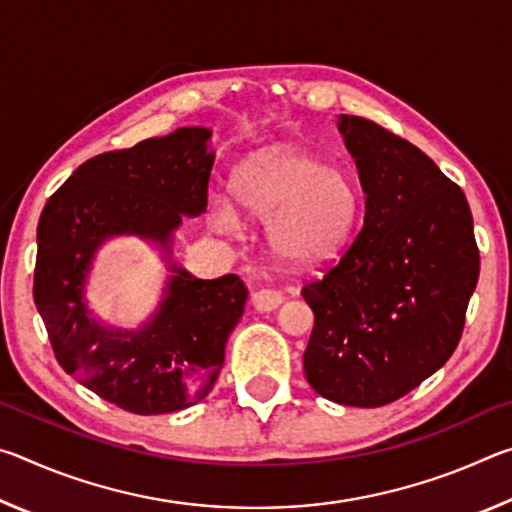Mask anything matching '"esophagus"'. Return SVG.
<instances>
[{
	"mask_svg": "<svg viewBox=\"0 0 512 512\" xmlns=\"http://www.w3.org/2000/svg\"><path fill=\"white\" fill-rule=\"evenodd\" d=\"M284 302V296L280 291H275V289H257L255 293H253V307L257 309V311H273V309H277Z\"/></svg>",
	"mask_w": 512,
	"mask_h": 512,
	"instance_id": "obj_1",
	"label": "esophagus"
}]
</instances>
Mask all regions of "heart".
Segmentation results:
<instances>
[{
	"instance_id": "b5f03b06",
	"label": "heart",
	"mask_w": 512,
	"mask_h": 512,
	"mask_svg": "<svg viewBox=\"0 0 512 512\" xmlns=\"http://www.w3.org/2000/svg\"><path fill=\"white\" fill-rule=\"evenodd\" d=\"M235 198L248 216L268 221V239L291 264L314 266L341 253L359 216V189L348 171L305 151L262 153L235 176ZM212 221L232 232L239 214L214 198Z\"/></svg>"
}]
</instances>
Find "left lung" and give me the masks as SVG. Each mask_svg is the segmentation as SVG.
<instances>
[{"label":"left lung","mask_w":512,"mask_h":512,"mask_svg":"<svg viewBox=\"0 0 512 512\" xmlns=\"http://www.w3.org/2000/svg\"><path fill=\"white\" fill-rule=\"evenodd\" d=\"M366 214L350 248L302 287L314 311L305 375L336 404H391L443 368L479 282L463 189L375 121L341 115Z\"/></svg>","instance_id":"left-lung-1"}]
</instances>
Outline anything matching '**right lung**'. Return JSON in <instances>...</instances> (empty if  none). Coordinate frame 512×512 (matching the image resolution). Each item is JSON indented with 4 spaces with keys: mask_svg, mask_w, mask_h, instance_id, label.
<instances>
[{
    "mask_svg": "<svg viewBox=\"0 0 512 512\" xmlns=\"http://www.w3.org/2000/svg\"><path fill=\"white\" fill-rule=\"evenodd\" d=\"M207 128H178L90 158L49 196L38 223L33 300L67 375L137 415L173 413L212 391L225 343L244 314L237 275L198 280L171 266L167 298L140 332L94 323L85 275L112 235H140L169 253L183 214L207 210L214 153Z\"/></svg>",
    "mask_w": 512,
    "mask_h": 512,
    "instance_id": "right-lung-1",
    "label": "right lung"
}]
</instances>
